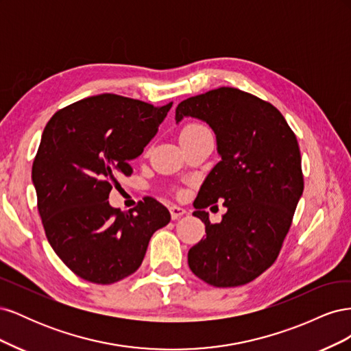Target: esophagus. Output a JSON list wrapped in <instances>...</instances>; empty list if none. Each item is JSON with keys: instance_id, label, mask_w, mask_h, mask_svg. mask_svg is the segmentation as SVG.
I'll return each instance as SVG.
<instances>
[{"instance_id": "esophagus-1", "label": "esophagus", "mask_w": 351, "mask_h": 351, "mask_svg": "<svg viewBox=\"0 0 351 351\" xmlns=\"http://www.w3.org/2000/svg\"><path fill=\"white\" fill-rule=\"evenodd\" d=\"M169 214H171L173 219H178L180 217H183L186 214V209L173 205V206H169Z\"/></svg>"}]
</instances>
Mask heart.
<instances>
[{
    "instance_id": "heart-1",
    "label": "heart",
    "mask_w": 351,
    "mask_h": 351,
    "mask_svg": "<svg viewBox=\"0 0 351 351\" xmlns=\"http://www.w3.org/2000/svg\"><path fill=\"white\" fill-rule=\"evenodd\" d=\"M206 129H208V127L205 124H202V123H189V124H186L183 127L182 132H180V142H183L186 139H190V137H193L197 133L204 132Z\"/></svg>"
}]
</instances>
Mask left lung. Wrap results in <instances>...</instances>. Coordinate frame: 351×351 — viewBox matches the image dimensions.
Masks as SVG:
<instances>
[{
	"instance_id": "left-lung-1",
	"label": "left lung",
	"mask_w": 351,
	"mask_h": 351,
	"mask_svg": "<svg viewBox=\"0 0 351 351\" xmlns=\"http://www.w3.org/2000/svg\"><path fill=\"white\" fill-rule=\"evenodd\" d=\"M186 115L212 127L221 155L193 204L206 236L189 250V267L214 287L247 284L277 261L290 230L304 186L299 143L272 104L236 88L182 101L176 121ZM218 199L228 212L210 225L204 209Z\"/></svg>"
}]
</instances>
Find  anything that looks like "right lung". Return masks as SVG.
Here are the masks:
<instances>
[{"label":"right lung","instance_id":"1","mask_svg":"<svg viewBox=\"0 0 351 351\" xmlns=\"http://www.w3.org/2000/svg\"><path fill=\"white\" fill-rule=\"evenodd\" d=\"M171 107L102 93L67 105L48 121L32 180L51 247L77 277L104 285L129 277L154 232L171 219L149 196L125 214L108 202Z\"/></svg>","mask_w":351,"mask_h":351}]
</instances>
